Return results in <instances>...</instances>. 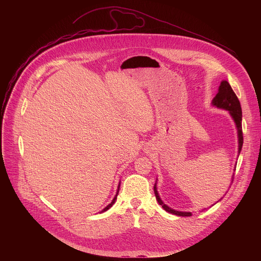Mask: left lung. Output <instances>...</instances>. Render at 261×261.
<instances>
[{
    "label": "left lung",
    "instance_id": "1",
    "mask_svg": "<svg viewBox=\"0 0 261 261\" xmlns=\"http://www.w3.org/2000/svg\"><path fill=\"white\" fill-rule=\"evenodd\" d=\"M212 105L217 107V108H220V109L227 110L228 113H229V115H230V117L232 118V120H233V122L236 124L237 130H238V140H239V152H238V154L240 156V153H241L242 147H243V142H244L243 130H242V107H241V103H240L237 95L232 91V89H231L230 85L228 84V82H226V81H222L221 82V84L219 86L218 93L214 97V99L212 100ZM233 175H234V173L231 176V182L233 181ZM154 192H155L156 199H157L158 203L160 205H162V207L166 212H168L170 214H173V215H176V216H180V217H190L192 215L191 212L175 211V210L169 207L167 204H165L162 201V199L160 198V195H159V193L157 191V180H156V184L154 186Z\"/></svg>",
    "mask_w": 261,
    "mask_h": 261
}]
</instances>
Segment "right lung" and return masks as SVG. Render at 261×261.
I'll use <instances>...</instances> for the list:
<instances>
[{"label":"right lung","mask_w":261,"mask_h":261,"mask_svg":"<svg viewBox=\"0 0 261 261\" xmlns=\"http://www.w3.org/2000/svg\"><path fill=\"white\" fill-rule=\"evenodd\" d=\"M120 186H121V181L119 182V186H118V190H117V193H116V195H115V197H114V199L111 200V202L106 206V207H104L100 213H104V212H106L108 208H110L111 206H113L114 204H115V202H116V200H117V197H118V194H119V190H120Z\"/></svg>","instance_id":"add662e5"}]
</instances>
